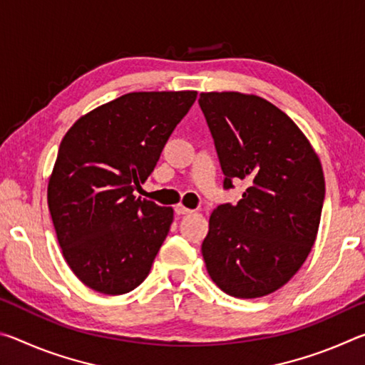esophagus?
Instances as JSON below:
<instances>
[{
    "instance_id": "34e87169",
    "label": "esophagus",
    "mask_w": 365,
    "mask_h": 365,
    "mask_svg": "<svg viewBox=\"0 0 365 365\" xmlns=\"http://www.w3.org/2000/svg\"><path fill=\"white\" fill-rule=\"evenodd\" d=\"M175 212L178 215H187V214H191L193 211H191V209H188V207L182 206V205H178V206H175Z\"/></svg>"
}]
</instances>
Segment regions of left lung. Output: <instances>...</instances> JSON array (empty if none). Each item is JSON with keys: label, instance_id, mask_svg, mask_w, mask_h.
<instances>
[{"label": "left lung", "instance_id": "1", "mask_svg": "<svg viewBox=\"0 0 365 365\" xmlns=\"http://www.w3.org/2000/svg\"><path fill=\"white\" fill-rule=\"evenodd\" d=\"M200 108L214 138L224 188L245 180L237 205H220L201 246L207 274L235 298L285 285L317 237L325 197L320 160L298 125L256 95L211 91Z\"/></svg>", "mask_w": 365, "mask_h": 365}]
</instances>
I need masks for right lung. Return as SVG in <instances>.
<instances>
[{
	"label": "right lung",
	"mask_w": 365,
	"mask_h": 365,
	"mask_svg": "<svg viewBox=\"0 0 365 365\" xmlns=\"http://www.w3.org/2000/svg\"><path fill=\"white\" fill-rule=\"evenodd\" d=\"M196 91L127 93L85 114L61 141L48 207L66 262L103 294L132 292L150 274L174 211L133 195Z\"/></svg>",
	"instance_id": "1"
}]
</instances>
